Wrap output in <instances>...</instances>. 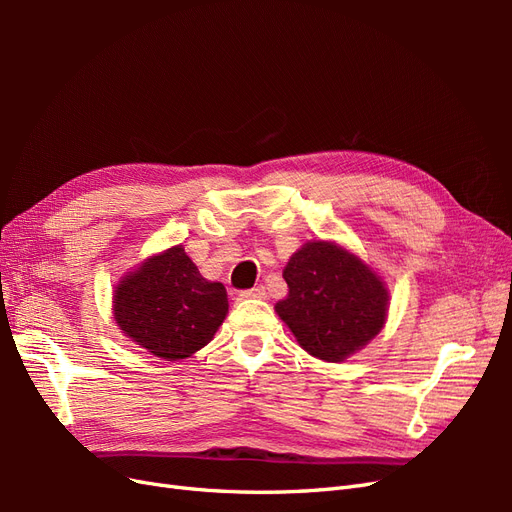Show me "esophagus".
I'll return each instance as SVG.
<instances>
[{"label": "esophagus", "instance_id": "esophagus-1", "mask_svg": "<svg viewBox=\"0 0 512 512\" xmlns=\"http://www.w3.org/2000/svg\"><path fill=\"white\" fill-rule=\"evenodd\" d=\"M243 299H265L267 297V290L262 286H256V288H250V290H243L241 292Z\"/></svg>", "mask_w": 512, "mask_h": 512}]
</instances>
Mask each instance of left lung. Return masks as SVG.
Returning <instances> with one entry per match:
<instances>
[{
	"label": "left lung",
	"instance_id": "left-lung-1",
	"mask_svg": "<svg viewBox=\"0 0 512 512\" xmlns=\"http://www.w3.org/2000/svg\"><path fill=\"white\" fill-rule=\"evenodd\" d=\"M288 294L275 312L299 346L342 363L365 348L389 318V288L378 271L335 241H307L284 267Z\"/></svg>",
	"mask_w": 512,
	"mask_h": 512
}]
</instances>
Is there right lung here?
I'll return each mask as SVG.
<instances>
[{
    "label": "right lung",
    "mask_w": 512,
    "mask_h": 512,
    "mask_svg": "<svg viewBox=\"0 0 512 512\" xmlns=\"http://www.w3.org/2000/svg\"><path fill=\"white\" fill-rule=\"evenodd\" d=\"M228 314L226 288L200 275L183 245L145 258L113 290V318L138 348L164 361L205 348Z\"/></svg>",
    "instance_id": "obj_1"
}]
</instances>
